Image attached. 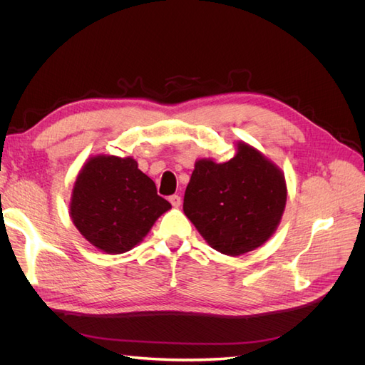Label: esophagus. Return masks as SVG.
<instances>
[{"label": "esophagus", "mask_w": 365, "mask_h": 365, "mask_svg": "<svg viewBox=\"0 0 365 365\" xmlns=\"http://www.w3.org/2000/svg\"><path fill=\"white\" fill-rule=\"evenodd\" d=\"M169 201H170V204H172L173 207H180L181 202H182L180 195H172V196H169Z\"/></svg>", "instance_id": "obj_1"}]
</instances>
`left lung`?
Masks as SVG:
<instances>
[{
    "label": "left lung",
    "instance_id": "left-lung-1",
    "mask_svg": "<svg viewBox=\"0 0 365 365\" xmlns=\"http://www.w3.org/2000/svg\"><path fill=\"white\" fill-rule=\"evenodd\" d=\"M235 158L200 160L184 195V213L216 251L240 256L267 242L284 204L282 172L242 143Z\"/></svg>",
    "mask_w": 365,
    "mask_h": 365
}]
</instances>
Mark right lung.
I'll use <instances>...</instances> for the list:
<instances>
[{
	"mask_svg": "<svg viewBox=\"0 0 365 365\" xmlns=\"http://www.w3.org/2000/svg\"><path fill=\"white\" fill-rule=\"evenodd\" d=\"M70 208L74 225L88 242L120 254L134 248L170 204L135 160L94 157L77 176Z\"/></svg>",
	"mask_w": 365,
	"mask_h": 365,
	"instance_id": "right-lung-1",
	"label": "right lung"
}]
</instances>
